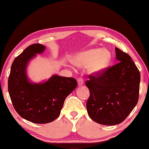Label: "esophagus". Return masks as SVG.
Here are the masks:
<instances>
[{"mask_svg":"<svg viewBox=\"0 0 149 149\" xmlns=\"http://www.w3.org/2000/svg\"><path fill=\"white\" fill-rule=\"evenodd\" d=\"M77 83H78L79 86H82V85L84 84V81H83V79L79 78L77 79Z\"/></svg>","mask_w":149,"mask_h":149,"instance_id":"1","label":"esophagus"}]
</instances>
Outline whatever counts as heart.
<instances>
[{"label":"heart","instance_id":"1","mask_svg":"<svg viewBox=\"0 0 149 149\" xmlns=\"http://www.w3.org/2000/svg\"><path fill=\"white\" fill-rule=\"evenodd\" d=\"M111 54L106 49H91L83 51L71 58V62L77 67L87 66L89 74L97 75L103 72L109 66Z\"/></svg>","mask_w":149,"mask_h":149}]
</instances>
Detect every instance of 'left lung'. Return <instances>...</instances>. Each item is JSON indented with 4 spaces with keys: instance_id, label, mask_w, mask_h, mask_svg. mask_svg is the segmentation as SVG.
Instances as JSON below:
<instances>
[{
    "instance_id": "8db88e82",
    "label": "left lung",
    "mask_w": 149,
    "mask_h": 149,
    "mask_svg": "<svg viewBox=\"0 0 149 149\" xmlns=\"http://www.w3.org/2000/svg\"><path fill=\"white\" fill-rule=\"evenodd\" d=\"M117 64L86 81L90 95L87 113L93 121L104 125L121 123L137 104L140 74L131 57L115 47Z\"/></svg>"
}]
</instances>
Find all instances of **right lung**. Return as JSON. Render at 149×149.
Wrapping results in <instances>:
<instances>
[{"instance_id":"add662e5","label":"right lung","mask_w":149,"mask_h":149,"mask_svg":"<svg viewBox=\"0 0 149 149\" xmlns=\"http://www.w3.org/2000/svg\"><path fill=\"white\" fill-rule=\"evenodd\" d=\"M45 49L41 44L28 47L14 60L8 80V91L16 112L34 123H48L57 119L66 97L77 85L74 78L58 74L39 83L31 81L28 64Z\"/></svg>"}]
</instances>
